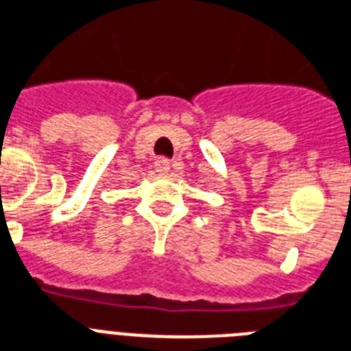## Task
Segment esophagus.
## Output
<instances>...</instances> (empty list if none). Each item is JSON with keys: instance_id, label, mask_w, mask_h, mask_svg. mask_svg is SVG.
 <instances>
[{"instance_id": "34e87169", "label": "esophagus", "mask_w": 351, "mask_h": 351, "mask_svg": "<svg viewBox=\"0 0 351 351\" xmlns=\"http://www.w3.org/2000/svg\"><path fill=\"white\" fill-rule=\"evenodd\" d=\"M155 169L160 173V175H166L167 171H169V160H167L166 156H158L155 162Z\"/></svg>"}]
</instances>
